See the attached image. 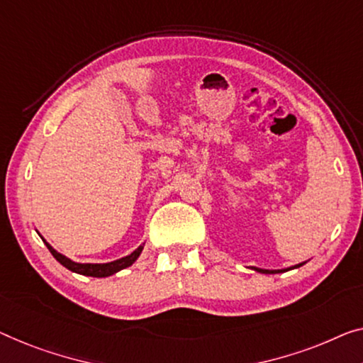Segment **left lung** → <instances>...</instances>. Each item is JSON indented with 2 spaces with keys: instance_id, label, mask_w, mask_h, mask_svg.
Here are the masks:
<instances>
[{
  "instance_id": "obj_1",
  "label": "left lung",
  "mask_w": 363,
  "mask_h": 363,
  "mask_svg": "<svg viewBox=\"0 0 363 363\" xmlns=\"http://www.w3.org/2000/svg\"><path fill=\"white\" fill-rule=\"evenodd\" d=\"M300 266H303V264H298V266H295V267H300ZM252 269L257 270V272H261V274H279V272H285V270H289V269H284V270H266V269H257V267H252Z\"/></svg>"
}]
</instances>
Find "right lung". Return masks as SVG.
I'll return each mask as SVG.
<instances>
[{
    "label": "right lung",
    "instance_id": "right-lung-1",
    "mask_svg": "<svg viewBox=\"0 0 363 363\" xmlns=\"http://www.w3.org/2000/svg\"><path fill=\"white\" fill-rule=\"evenodd\" d=\"M45 245L48 247V251L52 252V256L55 257L63 267L72 270V272L88 275V277H109V275L118 272V270L132 266V264L138 259L140 254H142V250H143V246H140L138 250H135L132 254H130V256H125V257L118 259V261L107 262V264H78V262H73L72 259L65 257L63 254L57 252L50 245H48V242H45Z\"/></svg>",
    "mask_w": 363,
    "mask_h": 363
}]
</instances>
